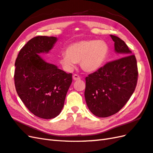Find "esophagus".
<instances>
[{"label":"esophagus","mask_w":153,"mask_h":153,"mask_svg":"<svg viewBox=\"0 0 153 153\" xmlns=\"http://www.w3.org/2000/svg\"><path fill=\"white\" fill-rule=\"evenodd\" d=\"M73 79H74V81L80 80V79H81V77H80V76L77 75V74H75V75L73 76Z\"/></svg>","instance_id":"obj_1"}]
</instances>
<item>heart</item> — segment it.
Wrapping results in <instances>:
<instances>
[{"label": "heart", "mask_w": 153, "mask_h": 153, "mask_svg": "<svg viewBox=\"0 0 153 153\" xmlns=\"http://www.w3.org/2000/svg\"><path fill=\"white\" fill-rule=\"evenodd\" d=\"M109 51L108 44L103 40L79 41L68 46L59 62L66 70H71L76 62H79L85 72H94L104 65Z\"/></svg>", "instance_id": "heart-1"}]
</instances>
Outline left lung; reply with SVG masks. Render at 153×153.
<instances>
[{
	"label": "left lung",
	"instance_id": "8db88e82",
	"mask_svg": "<svg viewBox=\"0 0 153 153\" xmlns=\"http://www.w3.org/2000/svg\"><path fill=\"white\" fill-rule=\"evenodd\" d=\"M110 36L115 42V51L121 58L108 62L85 78V101L91 113L98 117L119 111L134 93L137 81L136 56L121 39Z\"/></svg>",
	"mask_w": 153,
	"mask_h": 153
}]
</instances>
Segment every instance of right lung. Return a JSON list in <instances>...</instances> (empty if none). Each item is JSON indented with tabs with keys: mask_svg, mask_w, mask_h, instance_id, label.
Returning <instances> with one entry per match:
<instances>
[{
	"mask_svg": "<svg viewBox=\"0 0 153 153\" xmlns=\"http://www.w3.org/2000/svg\"><path fill=\"white\" fill-rule=\"evenodd\" d=\"M57 41L53 36H38L28 41L16 60L15 87L29 111L40 118L53 119L61 112L72 74L45 62L39 54L48 53Z\"/></svg>",
	"mask_w": 153,
	"mask_h": 153,
	"instance_id": "right-lung-1",
	"label": "right lung"
}]
</instances>
